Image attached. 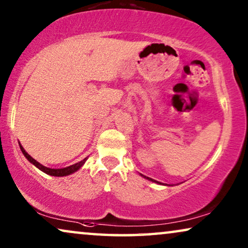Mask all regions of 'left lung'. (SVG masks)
Returning <instances> with one entry per match:
<instances>
[{
    "label": "left lung",
    "mask_w": 248,
    "mask_h": 248,
    "mask_svg": "<svg viewBox=\"0 0 248 248\" xmlns=\"http://www.w3.org/2000/svg\"><path fill=\"white\" fill-rule=\"evenodd\" d=\"M143 176V175H142ZM143 177H145V176H143ZM147 179H149V181H152V182H155V183H159V182H157V181H155V179H151V178H149V177H145ZM159 184H161V183H159Z\"/></svg>",
    "instance_id": "obj_1"
}]
</instances>
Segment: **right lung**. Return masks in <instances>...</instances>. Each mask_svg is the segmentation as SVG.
I'll return each instance as SVG.
<instances>
[{
  "mask_svg": "<svg viewBox=\"0 0 248 248\" xmlns=\"http://www.w3.org/2000/svg\"><path fill=\"white\" fill-rule=\"evenodd\" d=\"M20 149H21L22 154L25 155V157H26L27 159H28V160H29L30 162H31V164L35 165L37 168L40 169V170L45 172V174H48V175H50V176H57V177H59V176H66V175H70V174H72V172L77 171L78 169L81 168V166H82V165L84 164V162H86L87 159H88V158H84L83 160H81L80 162H77V164H74V165H72V166H69V167H65V168L52 169V168H47V167H45V166L40 165L38 161H36L35 159H33L32 157H30V155L27 154L25 149L22 148V145H20Z\"/></svg>",
  "mask_w": 248,
  "mask_h": 248,
  "instance_id": "right-lung-1",
  "label": "right lung"
}]
</instances>
